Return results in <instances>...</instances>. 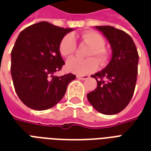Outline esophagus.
I'll return each instance as SVG.
<instances>
[{"mask_svg": "<svg viewBox=\"0 0 151 151\" xmlns=\"http://www.w3.org/2000/svg\"><path fill=\"white\" fill-rule=\"evenodd\" d=\"M77 79L81 80H85L89 78V76H77Z\"/></svg>", "mask_w": 151, "mask_h": 151, "instance_id": "34e87169", "label": "esophagus"}]
</instances>
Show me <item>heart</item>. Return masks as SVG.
Instances as JSON below:
<instances>
[{
	"instance_id": "1",
	"label": "heart",
	"mask_w": 151,
	"mask_h": 151,
	"mask_svg": "<svg viewBox=\"0 0 151 151\" xmlns=\"http://www.w3.org/2000/svg\"><path fill=\"white\" fill-rule=\"evenodd\" d=\"M82 42L90 46L91 48L88 53V59H80L77 57L69 59L67 61L66 68L71 73L80 75H87L97 70L99 61L102 66L106 65L110 58V53L105 46L106 40L104 37L96 32H87L81 36ZM76 51V42L71 35H67L63 37L60 44V52L63 57H70ZM95 56L96 59L93 58Z\"/></svg>"
}]
</instances>
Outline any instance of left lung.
I'll return each mask as SVG.
<instances>
[{
    "instance_id": "left-lung-1",
    "label": "left lung",
    "mask_w": 151,
    "mask_h": 151,
    "mask_svg": "<svg viewBox=\"0 0 151 151\" xmlns=\"http://www.w3.org/2000/svg\"><path fill=\"white\" fill-rule=\"evenodd\" d=\"M108 40L112 58L107 66L91 77L97 87L87 95L97 111L115 114L131 101L135 88L139 54L133 40L127 33L111 26H96Z\"/></svg>"
}]
</instances>
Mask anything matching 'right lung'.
<instances>
[{
  "label": "right lung",
  "instance_id": "right-lung-1",
  "mask_svg": "<svg viewBox=\"0 0 151 151\" xmlns=\"http://www.w3.org/2000/svg\"><path fill=\"white\" fill-rule=\"evenodd\" d=\"M72 30L42 21L19 34L11 52V75L18 97L32 109L43 111L55 106L76 79L71 73L54 76L65 64L60 44Z\"/></svg>",
  "mask_w": 151,
  "mask_h": 151
}]
</instances>
